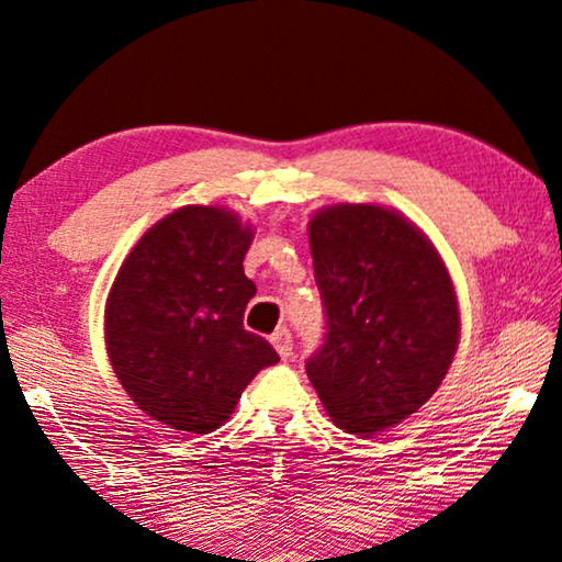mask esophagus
I'll list each match as a JSON object with an SVG mask.
<instances>
[{"label":"esophagus","instance_id":"esophagus-1","mask_svg":"<svg viewBox=\"0 0 562 562\" xmlns=\"http://www.w3.org/2000/svg\"><path fill=\"white\" fill-rule=\"evenodd\" d=\"M272 345H274V350L280 352V358L288 360L290 355H293V337H290V329L280 326V329L272 334Z\"/></svg>","mask_w":562,"mask_h":562}]
</instances>
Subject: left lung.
Segmentation results:
<instances>
[{
    "instance_id": "obj_1",
    "label": "left lung",
    "mask_w": 562,
    "mask_h": 562,
    "mask_svg": "<svg viewBox=\"0 0 562 562\" xmlns=\"http://www.w3.org/2000/svg\"><path fill=\"white\" fill-rule=\"evenodd\" d=\"M308 240L326 334L305 373L342 430L394 428L436 394L459 347L449 269L417 225L379 204L318 210Z\"/></svg>"
}]
</instances>
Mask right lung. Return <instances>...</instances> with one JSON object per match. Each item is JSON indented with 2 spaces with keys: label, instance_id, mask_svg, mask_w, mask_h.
<instances>
[{
  "label": "right lung",
  "instance_id": "add662e5",
  "mask_svg": "<svg viewBox=\"0 0 562 562\" xmlns=\"http://www.w3.org/2000/svg\"><path fill=\"white\" fill-rule=\"evenodd\" d=\"M251 225L189 204L137 240L105 301V350L132 402L173 430L212 432L280 355L246 331Z\"/></svg>",
  "mask_w": 562,
  "mask_h": 562
}]
</instances>
